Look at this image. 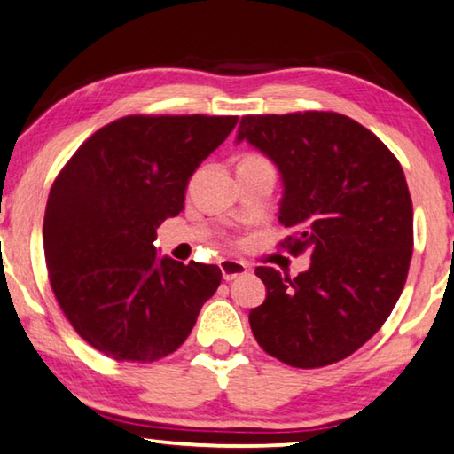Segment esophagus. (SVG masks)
<instances>
[{
	"instance_id": "1",
	"label": "esophagus",
	"mask_w": 454,
	"mask_h": 454,
	"mask_svg": "<svg viewBox=\"0 0 454 454\" xmlns=\"http://www.w3.org/2000/svg\"><path fill=\"white\" fill-rule=\"evenodd\" d=\"M220 270H222V277H224V281H234V279H239V277L247 275L248 273V267L245 265V262H240V261L222 259L220 261Z\"/></svg>"
}]
</instances>
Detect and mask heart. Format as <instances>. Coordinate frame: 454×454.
<instances>
[{"label": "heart", "mask_w": 454, "mask_h": 454, "mask_svg": "<svg viewBox=\"0 0 454 454\" xmlns=\"http://www.w3.org/2000/svg\"><path fill=\"white\" fill-rule=\"evenodd\" d=\"M245 160H254V162H267L265 159H261V157H247ZM267 165H269V162H267Z\"/></svg>", "instance_id": "obj_1"}]
</instances>
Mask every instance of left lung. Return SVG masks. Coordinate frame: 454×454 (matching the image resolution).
Masks as SVG:
<instances>
[{
    "mask_svg": "<svg viewBox=\"0 0 454 454\" xmlns=\"http://www.w3.org/2000/svg\"><path fill=\"white\" fill-rule=\"evenodd\" d=\"M247 140L279 168L283 247L309 269L254 273L267 287L248 322L261 348L300 369L361 348L400 300L414 247V212L402 165L373 132L334 112L245 116Z\"/></svg>",
    "mask_w": 454,
    "mask_h": 454,
    "instance_id": "obj_1",
    "label": "left lung"
}]
</instances>
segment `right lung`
<instances>
[{"label": "right lung", "mask_w": 454, "mask_h": 454, "mask_svg": "<svg viewBox=\"0 0 454 454\" xmlns=\"http://www.w3.org/2000/svg\"><path fill=\"white\" fill-rule=\"evenodd\" d=\"M236 116H126L87 138L46 201L43 240L57 301L77 334L116 361L177 350L215 294V265L173 261L153 247L175 218L195 168Z\"/></svg>", "instance_id": "1"}]
</instances>
